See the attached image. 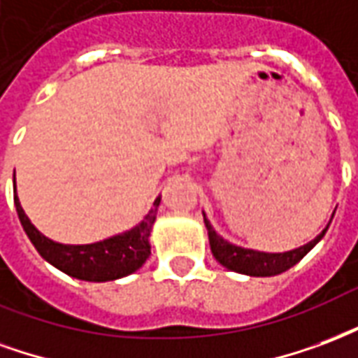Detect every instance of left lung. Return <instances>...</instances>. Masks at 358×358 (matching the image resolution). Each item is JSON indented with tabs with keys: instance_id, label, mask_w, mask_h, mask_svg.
Wrapping results in <instances>:
<instances>
[{
	"instance_id": "left-lung-1",
	"label": "left lung",
	"mask_w": 358,
	"mask_h": 358,
	"mask_svg": "<svg viewBox=\"0 0 358 358\" xmlns=\"http://www.w3.org/2000/svg\"><path fill=\"white\" fill-rule=\"evenodd\" d=\"M204 215L206 229H208V238H210V248L213 257L217 259L221 265L229 271H234V273H240V275L248 276H276L292 268L296 263H299L303 259L305 255L311 252L313 248L317 246L318 242L322 240V236L328 231L330 223L326 225V229H322V233L315 236L311 242H307L305 246L294 248L289 252H278V254H273V252H259V250H252V248H242L236 246L233 242L225 240L221 234L215 233V229L211 227L210 219ZM334 217V213H332Z\"/></svg>"
}]
</instances>
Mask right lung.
<instances>
[{"instance_id": "right-lung-1", "label": "right lung", "mask_w": 358, "mask_h": 358, "mask_svg": "<svg viewBox=\"0 0 358 358\" xmlns=\"http://www.w3.org/2000/svg\"><path fill=\"white\" fill-rule=\"evenodd\" d=\"M160 202L162 198L158 196L154 200V208H150L147 215L129 231L99 240L93 244H61L47 238L45 234H41L34 227L20 206L17 196V182H15V208L18 219L26 236L38 250V254L62 273L87 282L118 280L139 271L147 263L150 255V233Z\"/></svg>"}]
</instances>
